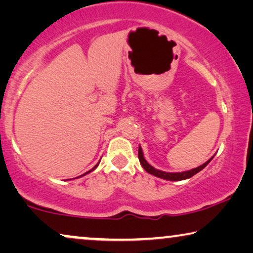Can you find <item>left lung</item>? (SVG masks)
I'll use <instances>...</instances> for the list:
<instances>
[{
	"label": "left lung",
	"instance_id": "8db88e82",
	"mask_svg": "<svg viewBox=\"0 0 253 253\" xmlns=\"http://www.w3.org/2000/svg\"><path fill=\"white\" fill-rule=\"evenodd\" d=\"M138 158H139L140 165L143 166V168L148 172V174L157 176V177L167 179V181H183V179H188L190 177H192V176L196 175L197 172L203 170V169L210 164V161L214 158V155L210 159L209 161H206L205 164L199 166V167L190 169V170H186V171H182V172H166V171L159 170V169H155L154 167H152V166L148 164L146 160H145L144 154H143V150H141L140 146H139V150H138Z\"/></svg>",
	"mask_w": 253,
	"mask_h": 253
}]
</instances>
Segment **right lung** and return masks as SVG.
<instances>
[{"mask_svg":"<svg viewBox=\"0 0 253 253\" xmlns=\"http://www.w3.org/2000/svg\"><path fill=\"white\" fill-rule=\"evenodd\" d=\"M98 165H99V164H98ZM98 165H95V166H94V167H93V168L91 169V170H88L87 172H85V174H83L82 176H84V175H86V174H88V172H91V171H93V170H94V169H95L96 167H98Z\"/></svg>","mask_w":253,"mask_h":253,"instance_id":"add662e5","label":"right lung"}]
</instances>
